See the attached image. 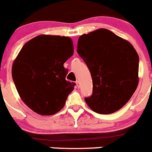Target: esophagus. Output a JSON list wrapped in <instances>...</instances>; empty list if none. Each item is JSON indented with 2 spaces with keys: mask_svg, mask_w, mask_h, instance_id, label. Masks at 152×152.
<instances>
[{
  "mask_svg": "<svg viewBox=\"0 0 152 152\" xmlns=\"http://www.w3.org/2000/svg\"><path fill=\"white\" fill-rule=\"evenodd\" d=\"M76 86H77V88H80V83H79V81H78V80L76 81Z\"/></svg>",
  "mask_w": 152,
  "mask_h": 152,
  "instance_id": "34e87169",
  "label": "esophagus"
}]
</instances>
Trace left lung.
<instances>
[{
    "instance_id": "left-lung-1",
    "label": "left lung",
    "mask_w": 152,
    "mask_h": 152,
    "mask_svg": "<svg viewBox=\"0 0 152 152\" xmlns=\"http://www.w3.org/2000/svg\"><path fill=\"white\" fill-rule=\"evenodd\" d=\"M77 53L91 73L93 92L85 101L96 113L121 109L137 87L139 56L132 44L106 28L80 36Z\"/></svg>"
}]
</instances>
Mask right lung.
Returning a JSON list of instances; mask_svg holds the SVG:
<instances>
[{"label": "right lung", "instance_id": "obj_1", "mask_svg": "<svg viewBox=\"0 0 152 152\" xmlns=\"http://www.w3.org/2000/svg\"><path fill=\"white\" fill-rule=\"evenodd\" d=\"M74 53L69 37L40 34L28 40L15 60L12 75L21 100L40 115L64 108L75 83L66 80L64 64Z\"/></svg>", "mask_w": 152, "mask_h": 152}]
</instances>
